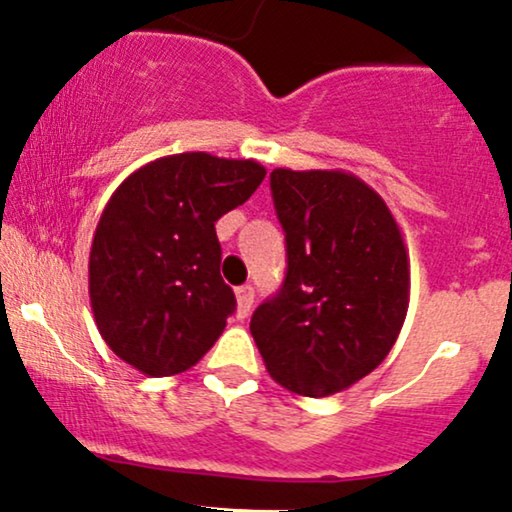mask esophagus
<instances>
[{"mask_svg": "<svg viewBox=\"0 0 512 512\" xmlns=\"http://www.w3.org/2000/svg\"><path fill=\"white\" fill-rule=\"evenodd\" d=\"M236 301H238L236 313L240 320H245V317L250 315L252 303H255V289H252V286H240V289H236Z\"/></svg>", "mask_w": 512, "mask_h": 512, "instance_id": "esophagus-1", "label": "esophagus"}]
</instances>
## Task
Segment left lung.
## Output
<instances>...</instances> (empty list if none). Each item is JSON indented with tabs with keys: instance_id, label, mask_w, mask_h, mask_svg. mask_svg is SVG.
<instances>
[{
	"instance_id": "8db88e82",
	"label": "left lung",
	"mask_w": 512,
	"mask_h": 512,
	"mask_svg": "<svg viewBox=\"0 0 512 512\" xmlns=\"http://www.w3.org/2000/svg\"><path fill=\"white\" fill-rule=\"evenodd\" d=\"M289 269L250 332L289 392L327 397L373 373L409 308V252L385 199L346 170H272Z\"/></svg>"
}]
</instances>
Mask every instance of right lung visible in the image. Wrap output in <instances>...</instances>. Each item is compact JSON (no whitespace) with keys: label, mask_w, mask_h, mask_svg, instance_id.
Masks as SVG:
<instances>
[{"label":"right lung","mask_w":512,"mask_h":512,"mask_svg":"<svg viewBox=\"0 0 512 512\" xmlns=\"http://www.w3.org/2000/svg\"><path fill=\"white\" fill-rule=\"evenodd\" d=\"M267 175L252 158L185 151L129 173L105 204L88 255V296L105 344L151 378L192 368L236 310L214 223Z\"/></svg>","instance_id":"1"}]
</instances>
